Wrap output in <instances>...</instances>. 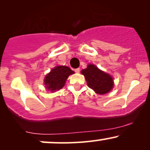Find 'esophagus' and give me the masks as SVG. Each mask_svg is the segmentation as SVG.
Returning <instances> with one entry per match:
<instances>
[{"instance_id":"1","label":"esophagus","mask_w":150,"mask_h":150,"mask_svg":"<svg viewBox=\"0 0 150 150\" xmlns=\"http://www.w3.org/2000/svg\"><path fill=\"white\" fill-rule=\"evenodd\" d=\"M74 70H75V72L76 73H80V68H76V69H75Z\"/></svg>"}]
</instances>
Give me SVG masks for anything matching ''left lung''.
Here are the masks:
<instances>
[{"instance_id":"left-lung-1","label":"left lung","mask_w":150,"mask_h":150,"mask_svg":"<svg viewBox=\"0 0 150 150\" xmlns=\"http://www.w3.org/2000/svg\"><path fill=\"white\" fill-rule=\"evenodd\" d=\"M81 73L85 76L88 87L97 94H106L113 89L114 84L112 77L99 70L96 65L89 64Z\"/></svg>"}]
</instances>
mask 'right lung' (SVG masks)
<instances>
[{
    "label": "right lung",
    "mask_w": 150,
    "mask_h": 150,
    "mask_svg": "<svg viewBox=\"0 0 150 150\" xmlns=\"http://www.w3.org/2000/svg\"><path fill=\"white\" fill-rule=\"evenodd\" d=\"M75 73L70 68L58 65L51 70L44 78V85L48 90L55 92L64 87L65 81L69 75Z\"/></svg>",
    "instance_id": "right-lung-1"
}]
</instances>
